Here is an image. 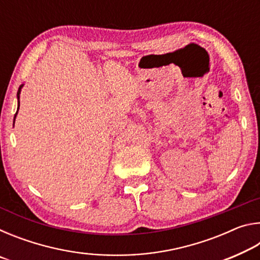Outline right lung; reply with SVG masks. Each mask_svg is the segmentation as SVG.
Listing matches in <instances>:
<instances>
[{
    "mask_svg": "<svg viewBox=\"0 0 260 260\" xmlns=\"http://www.w3.org/2000/svg\"><path fill=\"white\" fill-rule=\"evenodd\" d=\"M23 86H24V85H21V86L19 87V89H18V91H17V99H18V109H19V98H20V90H21V88H23ZM17 112H18V110H17ZM17 112H16V114H15V119H16ZM15 119H14V124H15Z\"/></svg>",
    "mask_w": 260,
    "mask_h": 260,
    "instance_id": "obj_1",
    "label": "right lung"
}]
</instances>
